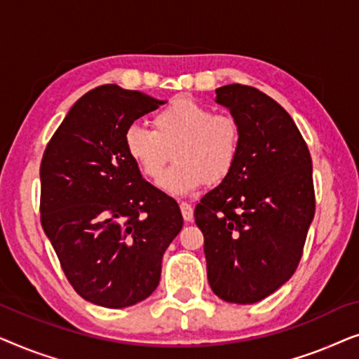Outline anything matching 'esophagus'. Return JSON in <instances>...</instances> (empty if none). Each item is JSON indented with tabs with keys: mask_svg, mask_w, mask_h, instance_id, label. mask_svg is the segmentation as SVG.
Segmentation results:
<instances>
[{
	"mask_svg": "<svg viewBox=\"0 0 359 359\" xmlns=\"http://www.w3.org/2000/svg\"><path fill=\"white\" fill-rule=\"evenodd\" d=\"M180 209H181V214H183V219L186 220V222H191V220H193V208H191V204L181 203Z\"/></svg>",
	"mask_w": 359,
	"mask_h": 359,
	"instance_id": "esophagus-1",
	"label": "esophagus"
}]
</instances>
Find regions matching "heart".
<instances>
[{
	"mask_svg": "<svg viewBox=\"0 0 359 359\" xmlns=\"http://www.w3.org/2000/svg\"><path fill=\"white\" fill-rule=\"evenodd\" d=\"M124 145L142 175L151 180L161 175L173 151L176 161L161 176L160 188L171 196H189L205 181L217 184L230 175L238 156L240 127L232 116L176 97L154 116V130L130 126Z\"/></svg>",
	"mask_w": 359,
	"mask_h": 359,
	"instance_id": "heart-1",
	"label": "heart"
}]
</instances>
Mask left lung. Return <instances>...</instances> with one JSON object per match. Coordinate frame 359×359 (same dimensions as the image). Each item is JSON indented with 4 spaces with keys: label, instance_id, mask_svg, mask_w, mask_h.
Masks as SVG:
<instances>
[{
    "label": "left lung",
    "instance_id": "left-lung-1",
    "mask_svg": "<svg viewBox=\"0 0 359 359\" xmlns=\"http://www.w3.org/2000/svg\"><path fill=\"white\" fill-rule=\"evenodd\" d=\"M240 127L232 171L194 209L208 279L225 302L255 304L289 281L316 214L312 158L292 117L245 85L215 90Z\"/></svg>",
    "mask_w": 359,
    "mask_h": 359
}]
</instances>
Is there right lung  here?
Listing matches in <instances>:
<instances>
[{
  "instance_id": "obj_1",
  "label": "right lung",
  "mask_w": 359,
  "mask_h": 359,
  "mask_svg": "<svg viewBox=\"0 0 359 359\" xmlns=\"http://www.w3.org/2000/svg\"><path fill=\"white\" fill-rule=\"evenodd\" d=\"M165 101L102 85L78 100L41 163V222L73 289L122 309L160 283L165 250L183 227L173 198L142 178L126 130Z\"/></svg>"
}]
</instances>
